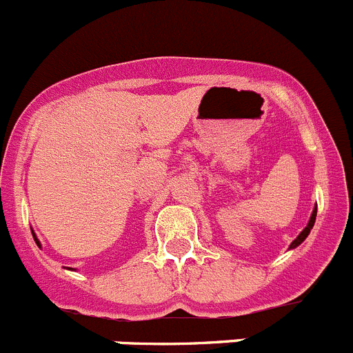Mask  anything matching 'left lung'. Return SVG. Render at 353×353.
<instances>
[{"label": "left lung", "mask_w": 353, "mask_h": 353, "mask_svg": "<svg viewBox=\"0 0 353 353\" xmlns=\"http://www.w3.org/2000/svg\"><path fill=\"white\" fill-rule=\"evenodd\" d=\"M315 217H317V207H315V209H314V212H312V216H310V221H308V225H306V228L303 230V232L299 233V235L296 236L294 240H292V243H291V245H289V249H294V247H298L299 243H301V242H305V239H306V236H308V233H310V230L314 228V225H315Z\"/></svg>", "instance_id": "left-lung-1"}]
</instances>
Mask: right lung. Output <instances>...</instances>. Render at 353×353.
Segmentation results:
<instances>
[{
  "label": "right lung",
  "instance_id": "right-lung-1",
  "mask_svg": "<svg viewBox=\"0 0 353 353\" xmlns=\"http://www.w3.org/2000/svg\"><path fill=\"white\" fill-rule=\"evenodd\" d=\"M32 236H34V242H36V243H38V245H39V240H38V239H36V235H34V233H32Z\"/></svg>",
  "mask_w": 353,
  "mask_h": 353
}]
</instances>
